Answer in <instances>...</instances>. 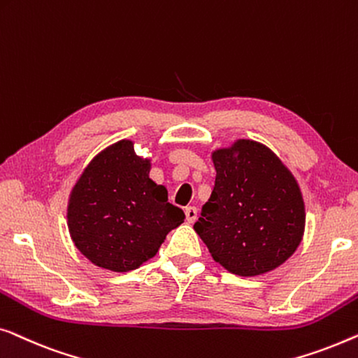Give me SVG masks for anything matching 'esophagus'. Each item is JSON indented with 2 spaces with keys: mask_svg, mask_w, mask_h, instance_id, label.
Masks as SVG:
<instances>
[{
  "mask_svg": "<svg viewBox=\"0 0 358 358\" xmlns=\"http://www.w3.org/2000/svg\"><path fill=\"white\" fill-rule=\"evenodd\" d=\"M185 215H186V220H188L189 224H193L196 217H198V209H196L194 206H188V208L185 209Z\"/></svg>",
  "mask_w": 358,
  "mask_h": 358,
  "instance_id": "1",
  "label": "esophagus"
}]
</instances>
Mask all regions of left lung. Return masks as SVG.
I'll list each match as a JSON object with an SVG mask.
<instances>
[{
    "label": "left lung",
    "mask_w": 358,
    "mask_h": 358,
    "mask_svg": "<svg viewBox=\"0 0 358 358\" xmlns=\"http://www.w3.org/2000/svg\"><path fill=\"white\" fill-rule=\"evenodd\" d=\"M215 183L196 234L231 274L255 278L284 264L305 234L299 181L268 145L236 139L210 152Z\"/></svg>",
    "instance_id": "1"
}]
</instances>
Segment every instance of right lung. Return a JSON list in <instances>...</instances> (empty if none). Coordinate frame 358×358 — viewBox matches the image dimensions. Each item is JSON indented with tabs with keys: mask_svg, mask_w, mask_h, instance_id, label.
<instances>
[{
	"mask_svg": "<svg viewBox=\"0 0 358 358\" xmlns=\"http://www.w3.org/2000/svg\"><path fill=\"white\" fill-rule=\"evenodd\" d=\"M152 162L120 139L95 154L71 188L66 222L73 243L90 263L113 273L138 269L157 255L185 220L164 185L150 180Z\"/></svg>",
	"mask_w": 358,
	"mask_h": 358,
	"instance_id": "add662e5",
	"label": "right lung"
}]
</instances>
